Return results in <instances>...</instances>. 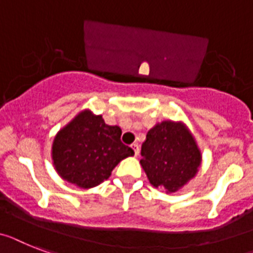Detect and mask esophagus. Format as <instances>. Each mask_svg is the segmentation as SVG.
<instances>
[{"label":"esophagus","instance_id":"esophagus-1","mask_svg":"<svg viewBox=\"0 0 253 253\" xmlns=\"http://www.w3.org/2000/svg\"><path fill=\"white\" fill-rule=\"evenodd\" d=\"M131 148H132L133 149V153H135V156H139V153H140V146H139V144H132V145H131Z\"/></svg>","mask_w":253,"mask_h":253}]
</instances>
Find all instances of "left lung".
Returning <instances> with one entry per match:
<instances>
[{
    "instance_id": "left-lung-1",
    "label": "left lung",
    "mask_w": 253,
    "mask_h": 253,
    "mask_svg": "<svg viewBox=\"0 0 253 253\" xmlns=\"http://www.w3.org/2000/svg\"><path fill=\"white\" fill-rule=\"evenodd\" d=\"M140 161L153 186L177 192L194 177L201 165V152L182 123L165 121L146 133Z\"/></svg>"
}]
</instances>
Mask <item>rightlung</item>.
<instances>
[{
    "label": "right lung",
    "instance_id": "add662e5",
    "mask_svg": "<svg viewBox=\"0 0 253 253\" xmlns=\"http://www.w3.org/2000/svg\"><path fill=\"white\" fill-rule=\"evenodd\" d=\"M122 130L109 126L101 116L84 110L58 132L52 161L59 175L80 188L88 189L107 180L114 167L133 156L121 141Z\"/></svg>",
    "mask_w": 253,
    "mask_h": 253
}]
</instances>
